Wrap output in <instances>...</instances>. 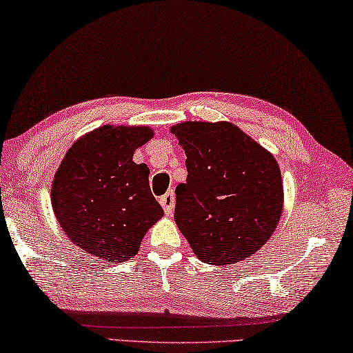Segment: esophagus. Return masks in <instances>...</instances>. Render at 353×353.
I'll return each mask as SVG.
<instances>
[{
  "instance_id": "esophagus-1",
  "label": "esophagus",
  "mask_w": 353,
  "mask_h": 353,
  "mask_svg": "<svg viewBox=\"0 0 353 353\" xmlns=\"http://www.w3.org/2000/svg\"><path fill=\"white\" fill-rule=\"evenodd\" d=\"M159 203L164 208L165 214L170 216L173 212V208H175V194H173V190H169V192L164 194L163 197L159 199Z\"/></svg>"
}]
</instances>
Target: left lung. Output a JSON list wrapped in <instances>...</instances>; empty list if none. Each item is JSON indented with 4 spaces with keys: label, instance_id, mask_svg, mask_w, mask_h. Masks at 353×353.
<instances>
[{
    "label": "left lung",
    "instance_id": "left-lung-1",
    "mask_svg": "<svg viewBox=\"0 0 353 353\" xmlns=\"http://www.w3.org/2000/svg\"><path fill=\"white\" fill-rule=\"evenodd\" d=\"M186 153V183L175 189V222L200 261L227 265L252 256L272 236L283 210L274 156L238 126H172Z\"/></svg>",
    "mask_w": 353,
    "mask_h": 353
}]
</instances>
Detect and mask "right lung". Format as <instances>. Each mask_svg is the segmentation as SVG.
Wrapping results in <instances>:
<instances>
[{
    "label": "right lung",
    "instance_id": "right-lung-1",
    "mask_svg": "<svg viewBox=\"0 0 353 353\" xmlns=\"http://www.w3.org/2000/svg\"><path fill=\"white\" fill-rule=\"evenodd\" d=\"M147 126L105 125L73 143L56 172L51 203L68 239L101 263L132 258L164 211L132 153L150 141Z\"/></svg>",
    "mask_w": 353,
    "mask_h": 353
}]
</instances>
